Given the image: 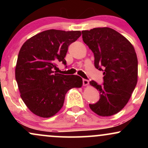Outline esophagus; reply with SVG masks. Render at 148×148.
Wrapping results in <instances>:
<instances>
[{
	"label": "esophagus",
	"mask_w": 148,
	"mask_h": 148,
	"mask_svg": "<svg viewBox=\"0 0 148 148\" xmlns=\"http://www.w3.org/2000/svg\"><path fill=\"white\" fill-rule=\"evenodd\" d=\"M83 85H84V86H87L89 85V81H88V80L86 79H84L83 80Z\"/></svg>",
	"instance_id": "esophagus-1"
}]
</instances>
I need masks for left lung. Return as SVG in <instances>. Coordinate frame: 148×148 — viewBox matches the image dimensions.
<instances>
[{
    "label": "left lung",
    "mask_w": 148,
    "mask_h": 148,
    "mask_svg": "<svg viewBox=\"0 0 148 148\" xmlns=\"http://www.w3.org/2000/svg\"><path fill=\"white\" fill-rule=\"evenodd\" d=\"M83 40L94 53L95 66L103 71V84L92 81L99 100L90 108L99 116L116 114L126 106L138 81V59L133 45L116 30L95 28L83 30Z\"/></svg>",
    "instance_id": "obj_1"
}]
</instances>
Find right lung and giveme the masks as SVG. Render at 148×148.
<instances>
[{"label":"right lung","mask_w":148,"mask_h":148,"mask_svg":"<svg viewBox=\"0 0 148 148\" xmlns=\"http://www.w3.org/2000/svg\"><path fill=\"white\" fill-rule=\"evenodd\" d=\"M81 32L51 29L28 39L22 45L15 68V78L26 106L41 118L53 116L63 106L66 93L81 88L83 81L77 75L54 72L56 63L66 64L68 47Z\"/></svg>","instance_id":"add662e5"}]
</instances>
